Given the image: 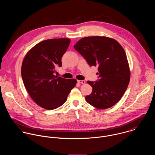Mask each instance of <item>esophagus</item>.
<instances>
[{"label": "esophagus", "mask_w": 155, "mask_h": 155, "mask_svg": "<svg viewBox=\"0 0 155 155\" xmlns=\"http://www.w3.org/2000/svg\"><path fill=\"white\" fill-rule=\"evenodd\" d=\"M78 82L79 84H85V81L82 80V81H78Z\"/></svg>", "instance_id": "esophagus-1"}]
</instances>
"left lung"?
<instances>
[{
	"instance_id": "left-lung-1",
	"label": "left lung",
	"mask_w": 155,
	"mask_h": 155,
	"mask_svg": "<svg viewBox=\"0 0 155 155\" xmlns=\"http://www.w3.org/2000/svg\"><path fill=\"white\" fill-rule=\"evenodd\" d=\"M74 48L90 66H98V79L87 81L92 88L86 101L98 109L110 108L122 98L128 86L130 71L126 53L116 40L104 36L85 37Z\"/></svg>"
}]
</instances>
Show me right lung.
I'll use <instances>...</instances> for the list:
<instances>
[{"label":"right lung","instance_id":"1","mask_svg":"<svg viewBox=\"0 0 155 155\" xmlns=\"http://www.w3.org/2000/svg\"><path fill=\"white\" fill-rule=\"evenodd\" d=\"M70 40L51 39L41 42L26 54L21 67L24 87L32 100L47 110L55 109L67 99L76 80L54 75L55 68L62 66L61 58Z\"/></svg>","mask_w":155,"mask_h":155}]
</instances>
